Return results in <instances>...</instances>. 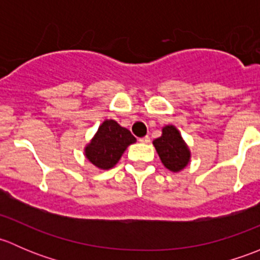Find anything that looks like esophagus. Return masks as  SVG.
I'll list each match as a JSON object with an SVG mask.
<instances>
[{
	"label": "esophagus",
	"instance_id": "1",
	"mask_svg": "<svg viewBox=\"0 0 260 260\" xmlns=\"http://www.w3.org/2000/svg\"><path fill=\"white\" fill-rule=\"evenodd\" d=\"M149 141H151V138H149L148 136H145V137L140 138V142H142V143H149Z\"/></svg>",
	"mask_w": 260,
	"mask_h": 260
}]
</instances>
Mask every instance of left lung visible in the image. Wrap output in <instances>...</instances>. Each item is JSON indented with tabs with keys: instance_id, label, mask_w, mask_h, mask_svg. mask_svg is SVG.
Here are the masks:
<instances>
[{
	"instance_id": "obj_1",
	"label": "left lung",
	"mask_w": 260,
	"mask_h": 260,
	"mask_svg": "<svg viewBox=\"0 0 260 260\" xmlns=\"http://www.w3.org/2000/svg\"><path fill=\"white\" fill-rule=\"evenodd\" d=\"M153 146L166 169L179 172L190 162V149L175 125L162 128V136L153 141Z\"/></svg>"
}]
</instances>
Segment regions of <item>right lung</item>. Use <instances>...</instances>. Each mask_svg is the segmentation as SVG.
Segmentation results:
<instances>
[{"mask_svg":"<svg viewBox=\"0 0 260 260\" xmlns=\"http://www.w3.org/2000/svg\"><path fill=\"white\" fill-rule=\"evenodd\" d=\"M136 142L132 133L120 127L113 119L99 125L98 132L85 147V157L101 170H109L117 165L128 146Z\"/></svg>","mask_w":260,"mask_h":260,"instance_id":"add662e5","label":"right lung"}]
</instances>
